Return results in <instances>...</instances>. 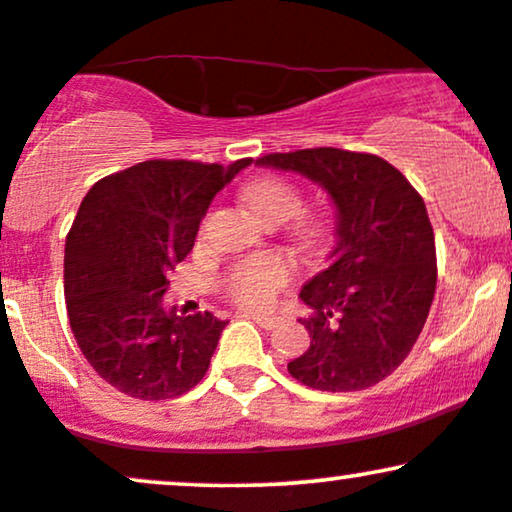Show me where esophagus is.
<instances>
[{"label": "esophagus", "instance_id": "1", "mask_svg": "<svg viewBox=\"0 0 512 512\" xmlns=\"http://www.w3.org/2000/svg\"><path fill=\"white\" fill-rule=\"evenodd\" d=\"M245 317H250L252 322H255L257 326H262V329H267V331L274 329V326L281 322V319L276 317V315H260V312H248V315H245Z\"/></svg>", "mask_w": 512, "mask_h": 512}]
</instances>
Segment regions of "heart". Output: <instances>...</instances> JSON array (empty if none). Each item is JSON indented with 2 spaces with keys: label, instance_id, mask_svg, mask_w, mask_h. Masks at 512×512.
Listing matches in <instances>:
<instances>
[{
  "label": "heart",
  "instance_id": "heart-1",
  "mask_svg": "<svg viewBox=\"0 0 512 512\" xmlns=\"http://www.w3.org/2000/svg\"><path fill=\"white\" fill-rule=\"evenodd\" d=\"M250 209L264 219L291 217L300 205V195L291 183L279 176H257L243 188ZM295 274L293 262L281 252H257L231 264L224 276V291L231 300L248 307L269 305L281 288L291 283Z\"/></svg>",
  "mask_w": 512,
  "mask_h": 512
}]
</instances>
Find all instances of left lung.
<instances>
[{
    "instance_id": "1",
    "label": "left lung",
    "mask_w": 512,
    "mask_h": 512,
    "mask_svg": "<svg viewBox=\"0 0 512 512\" xmlns=\"http://www.w3.org/2000/svg\"><path fill=\"white\" fill-rule=\"evenodd\" d=\"M257 164L298 171L329 190L338 243L300 291L310 348L288 362L317 391H362L410 355L436 293V245L422 195L396 166L338 147L272 152Z\"/></svg>"
}]
</instances>
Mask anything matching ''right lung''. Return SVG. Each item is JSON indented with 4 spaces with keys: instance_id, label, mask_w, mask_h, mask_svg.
<instances>
[{
    "instance_id": "add662e5",
    "label": "right lung",
    "mask_w": 512,
    "mask_h": 512,
    "mask_svg": "<svg viewBox=\"0 0 512 512\" xmlns=\"http://www.w3.org/2000/svg\"><path fill=\"white\" fill-rule=\"evenodd\" d=\"M248 164L147 159L100 178L80 202L64 250L69 324L92 369L126 396L176 398L205 377L226 322L166 312V274L193 250L212 197Z\"/></svg>"
}]
</instances>
